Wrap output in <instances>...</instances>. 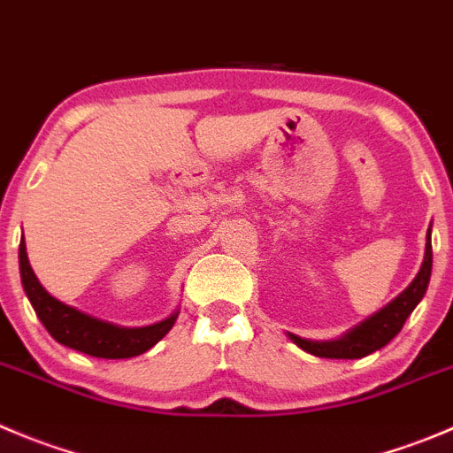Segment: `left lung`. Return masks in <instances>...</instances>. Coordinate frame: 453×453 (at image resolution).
I'll list each match as a JSON object with an SVG mask.
<instances>
[{"instance_id":"8db88e82","label":"left lung","mask_w":453,"mask_h":453,"mask_svg":"<svg viewBox=\"0 0 453 453\" xmlns=\"http://www.w3.org/2000/svg\"><path fill=\"white\" fill-rule=\"evenodd\" d=\"M429 278H432V226L427 229V242H425V257L420 271H418V275L403 294L395 296L387 307H382L380 311L369 316L367 320L356 325L335 340H309L300 338L296 334H287L288 340L298 344L303 351L318 356V358H365V356L382 349L387 342H391V338L398 335L404 320L411 316L418 303L423 300L425 291L429 287Z\"/></svg>"}]
</instances>
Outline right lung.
Masks as SVG:
<instances>
[{"label":"right lung","instance_id":"right-lung-1","mask_svg":"<svg viewBox=\"0 0 453 453\" xmlns=\"http://www.w3.org/2000/svg\"><path fill=\"white\" fill-rule=\"evenodd\" d=\"M19 275L21 287H24L26 296H28L30 304H33L46 331L64 347L88 353L95 358L118 360L140 356V353L149 351L150 347H155L159 340L165 338L173 329L175 320H178L180 309H175L169 318L155 322V325L119 326L113 325V322L88 316V313L80 311L71 304H64L62 300L53 298L37 280L35 271L28 262L24 235H21L19 242Z\"/></svg>","mask_w":453,"mask_h":453}]
</instances>
